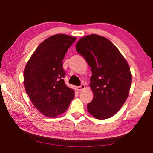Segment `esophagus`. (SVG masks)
Here are the masks:
<instances>
[{
  "instance_id": "1",
  "label": "esophagus",
  "mask_w": 153,
  "mask_h": 153,
  "mask_svg": "<svg viewBox=\"0 0 153 153\" xmlns=\"http://www.w3.org/2000/svg\"><path fill=\"white\" fill-rule=\"evenodd\" d=\"M85 87H86V86H85V84H81V86H80L77 87V90H78V91H82V90H83L85 88Z\"/></svg>"
}]
</instances>
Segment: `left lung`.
<instances>
[{"mask_svg":"<svg viewBox=\"0 0 153 153\" xmlns=\"http://www.w3.org/2000/svg\"><path fill=\"white\" fill-rule=\"evenodd\" d=\"M76 50L92 70L90 86L94 98L87 105L88 111L98 120L111 117L129 95L131 75L128 62L110 40L98 35L80 38Z\"/></svg>","mask_w":153,"mask_h":153,"instance_id":"left-lung-1","label":"left lung"}]
</instances>
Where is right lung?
Returning a JSON list of instances; mask_svg holds the SVG:
<instances>
[{
    "label": "right lung",
    "mask_w": 153,
    "mask_h": 153,
    "mask_svg": "<svg viewBox=\"0 0 153 153\" xmlns=\"http://www.w3.org/2000/svg\"><path fill=\"white\" fill-rule=\"evenodd\" d=\"M76 38L56 34L40 44L31 56L24 72V86L34 107L49 117L68 108L75 91L65 84L63 60Z\"/></svg>",
    "instance_id": "1"
}]
</instances>
